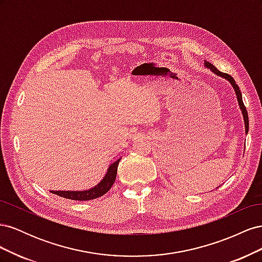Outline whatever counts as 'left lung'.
I'll list each match as a JSON object with an SVG mask.
<instances>
[{
	"instance_id": "8db88e82",
	"label": "left lung",
	"mask_w": 262,
	"mask_h": 262,
	"mask_svg": "<svg viewBox=\"0 0 262 262\" xmlns=\"http://www.w3.org/2000/svg\"><path fill=\"white\" fill-rule=\"evenodd\" d=\"M204 66L207 67V68H209L212 72H214L215 73L216 75H220V76H222L223 78H226V80L232 84V86L234 87V91H235V93H236V96H237V100H238V104H239V107H241V109H242V113H243V116H244V121H245V131H246V133L248 132V128H249V121H248V113H247V110H246V107H245V105H244V102H243V97H242V93H241V91H239V87H238V85L236 84V82H235V80L234 78L231 76V75H228L227 73H222L221 71H219L215 67H214L213 64H211L210 62H204Z\"/></svg>"
}]
</instances>
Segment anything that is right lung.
I'll list each match as a JSON object with an SVG mask.
<instances>
[{
    "label": "right lung",
    "instance_id": "right-lung-1",
    "mask_svg": "<svg viewBox=\"0 0 262 262\" xmlns=\"http://www.w3.org/2000/svg\"><path fill=\"white\" fill-rule=\"evenodd\" d=\"M119 162H120V158L110 165L106 176L102 178V180L97 186H95L92 189L84 190V191H51V192L54 194H58L62 198H67V199L76 200V201H89V200L97 199V198L107 193L110 190V188L113 187L117 177V169H118Z\"/></svg>",
    "mask_w": 262,
    "mask_h": 262
}]
</instances>
